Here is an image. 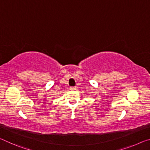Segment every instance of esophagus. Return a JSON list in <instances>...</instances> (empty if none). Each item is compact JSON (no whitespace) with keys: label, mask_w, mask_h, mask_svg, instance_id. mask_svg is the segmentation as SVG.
I'll list each match as a JSON object with an SVG mask.
<instances>
[{"label":"esophagus","mask_w":150,"mask_h":150,"mask_svg":"<svg viewBox=\"0 0 150 150\" xmlns=\"http://www.w3.org/2000/svg\"><path fill=\"white\" fill-rule=\"evenodd\" d=\"M69 89L70 90H76V87H71L69 88Z\"/></svg>","instance_id":"esophagus-1"}]
</instances>
